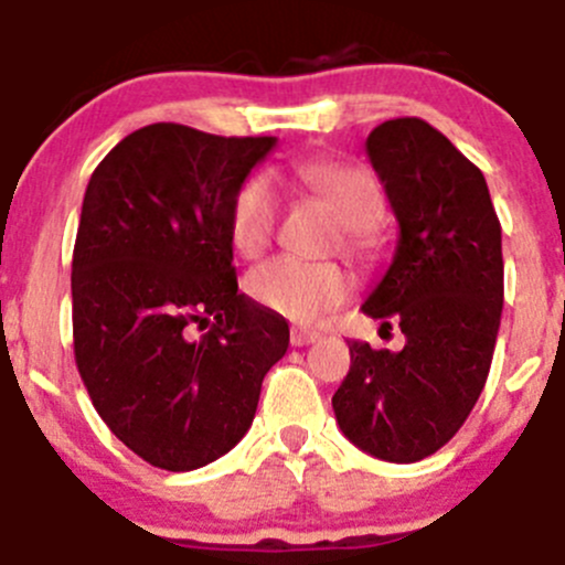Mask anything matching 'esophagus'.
I'll list each match as a JSON object with an SVG mask.
<instances>
[{"label":"esophagus","mask_w":565,"mask_h":565,"mask_svg":"<svg viewBox=\"0 0 565 565\" xmlns=\"http://www.w3.org/2000/svg\"><path fill=\"white\" fill-rule=\"evenodd\" d=\"M319 332L316 330H305V327H294L291 330V343L294 347H308V343L319 341Z\"/></svg>","instance_id":"esophagus-1"}]
</instances>
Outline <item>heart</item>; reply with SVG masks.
I'll use <instances>...</instances> for the list:
<instances>
[{"label": "heart", "instance_id": "heart-1", "mask_svg": "<svg viewBox=\"0 0 565 565\" xmlns=\"http://www.w3.org/2000/svg\"><path fill=\"white\" fill-rule=\"evenodd\" d=\"M299 182L321 196L343 224V246L354 255L372 249V227L383 218L385 196L377 177L347 160H308L297 169ZM279 199L268 174H252L238 185L230 205V235L244 257H257L277 230ZM246 291L260 308L291 321H313L347 302L352 277L338 263H305L274 257L252 268Z\"/></svg>", "mask_w": 565, "mask_h": 565}]
</instances>
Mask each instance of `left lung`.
Masks as SVG:
<instances>
[{
	"instance_id": "8db88e82",
	"label": "left lung",
	"mask_w": 565,
	"mask_h": 565,
	"mask_svg": "<svg viewBox=\"0 0 565 565\" xmlns=\"http://www.w3.org/2000/svg\"><path fill=\"white\" fill-rule=\"evenodd\" d=\"M399 238L363 313L399 324V352L349 341L332 396L354 447L388 463L438 452L486 388L504 302L502 227L486 177L422 118H391L366 138Z\"/></svg>"
}]
</instances>
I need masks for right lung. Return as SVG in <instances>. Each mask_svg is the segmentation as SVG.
I'll use <instances>...</instances> for the list:
<instances>
[{
	"label": "right lung",
	"mask_w": 565,
	"mask_h": 565,
	"mask_svg": "<svg viewBox=\"0 0 565 565\" xmlns=\"http://www.w3.org/2000/svg\"><path fill=\"white\" fill-rule=\"evenodd\" d=\"M274 143L149 125L116 143L85 188L74 358L102 422L158 469L227 455L288 349L286 319L238 294L230 235L235 191Z\"/></svg>",
	"instance_id": "right-lung-1"
}]
</instances>
